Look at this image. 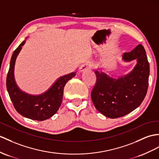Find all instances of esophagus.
Segmentation results:
<instances>
[{"instance_id":"esophagus-1","label":"esophagus","mask_w":159,"mask_h":159,"mask_svg":"<svg viewBox=\"0 0 159 159\" xmlns=\"http://www.w3.org/2000/svg\"><path fill=\"white\" fill-rule=\"evenodd\" d=\"M92 67V65L90 63L82 64L79 68V73H82L88 70H90Z\"/></svg>"}]
</instances>
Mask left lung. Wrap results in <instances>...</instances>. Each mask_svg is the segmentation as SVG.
<instances>
[{
  "label": "left lung",
  "instance_id": "8db88e82",
  "mask_svg": "<svg viewBox=\"0 0 159 159\" xmlns=\"http://www.w3.org/2000/svg\"><path fill=\"white\" fill-rule=\"evenodd\" d=\"M123 62L136 60V64L127 74L115 77L98 67L94 71L96 84L91 93L95 108L107 117L125 116L140 105L148 86L149 63L144 46L138 44L129 52L124 53Z\"/></svg>",
  "mask_w": 159,
  "mask_h": 159
}]
</instances>
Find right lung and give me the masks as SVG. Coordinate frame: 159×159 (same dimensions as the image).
Listing matches in <instances>:
<instances>
[{"label": "right lung", "mask_w": 159, "mask_h": 159, "mask_svg": "<svg viewBox=\"0 0 159 159\" xmlns=\"http://www.w3.org/2000/svg\"><path fill=\"white\" fill-rule=\"evenodd\" d=\"M28 38L19 44L11 57L7 77V89L15 109L19 114L26 118L42 121L52 117L59 110L65 84L75 76L76 72L59 77L48 90L42 94L34 95L23 91L15 80V65L19 53Z\"/></svg>", "instance_id": "right-lung-1"}]
</instances>
